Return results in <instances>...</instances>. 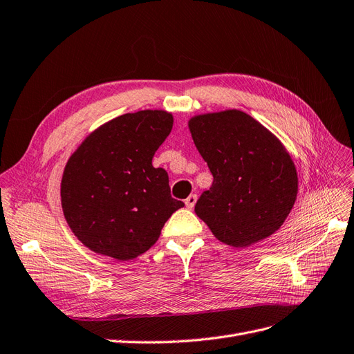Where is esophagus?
<instances>
[{
	"label": "esophagus",
	"instance_id": "1",
	"mask_svg": "<svg viewBox=\"0 0 354 354\" xmlns=\"http://www.w3.org/2000/svg\"><path fill=\"white\" fill-rule=\"evenodd\" d=\"M196 201H198V196L196 195H190L186 201H185V203H186V207L189 208V209H192L195 207V203H196Z\"/></svg>",
	"mask_w": 354,
	"mask_h": 354
}]
</instances>
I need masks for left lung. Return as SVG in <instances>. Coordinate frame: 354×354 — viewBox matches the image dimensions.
<instances>
[{"label": "left lung", "mask_w": 354, "mask_h": 354, "mask_svg": "<svg viewBox=\"0 0 354 354\" xmlns=\"http://www.w3.org/2000/svg\"><path fill=\"white\" fill-rule=\"evenodd\" d=\"M195 146L214 177L195 212L223 243L248 246L279 229L297 198L298 178L281 142L241 111L189 121Z\"/></svg>", "instance_id": "obj_1"}]
</instances>
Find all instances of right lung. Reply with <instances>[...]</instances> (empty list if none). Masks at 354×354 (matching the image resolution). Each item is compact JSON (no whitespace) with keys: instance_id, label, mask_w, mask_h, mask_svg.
<instances>
[{"instance_id":"obj_1","label":"right lung","mask_w":354,"mask_h":354,"mask_svg":"<svg viewBox=\"0 0 354 354\" xmlns=\"http://www.w3.org/2000/svg\"><path fill=\"white\" fill-rule=\"evenodd\" d=\"M173 128L164 111L125 113L85 138L66 164L62 207L72 232L94 252L127 261L158 241L185 203L152 158Z\"/></svg>"}]
</instances>
